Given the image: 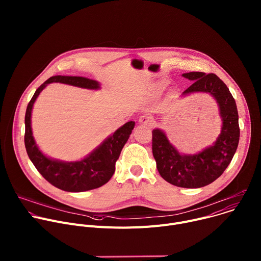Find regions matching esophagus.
<instances>
[{"mask_svg": "<svg viewBox=\"0 0 261 261\" xmlns=\"http://www.w3.org/2000/svg\"><path fill=\"white\" fill-rule=\"evenodd\" d=\"M138 122H139V124H141V125H147V126H150L151 124H152V122H153V118L150 116V115H142V116H140L139 117V119H138Z\"/></svg>", "mask_w": 261, "mask_h": 261, "instance_id": "34e87169", "label": "esophagus"}]
</instances>
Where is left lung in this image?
I'll use <instances>...</instances> for the list:
<instances>
[{
  "label": "left lung",
  "instance_id": "obj_1",
  "mask_svg": "<svg viewBox=\"0 0 261 261\" xmlns=\"http://www.w3.org/2000/svg\"><path fill=\"white\" fill-rule=\"evenodd\" d=\"M193 84L182 96L193 93L210 94L217 102L222 120L216 141L196 154H181L170 143L163 130H153V155L160 175L181 188H201L216 180L231 162L240 140L239 114L236 101L226 85L216 74L184 73Z\"/></svg>",
  "mask_w": 261,
  "mask_h": 261
}]
</instances>
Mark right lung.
Wrapping results in <instances>:
<instances>
[{"label":"right lung","mask_w":261,"mask_h":261,"mask_svg":"<svg viewBox=\"0 0 261 261\" xmlns=\"http://www.w3.org/2000/svg\"><path fill=\"white\" fill-rule=\"evenodd\" d=\"M53 83H60L88 90H100L97 81L83 76L56 75L48 79L38 89L28 104L24 125V145L28 156L41 175L55 187L67 192H84L101 187L106 184L116 170V162L122 148L130 137L135 122L130 121L106 137L96 148L79 161H62L43 154L37 145L32 131V110L39 94Z\"/></svg>","instance_id":"add662e5"}]
</instances>
